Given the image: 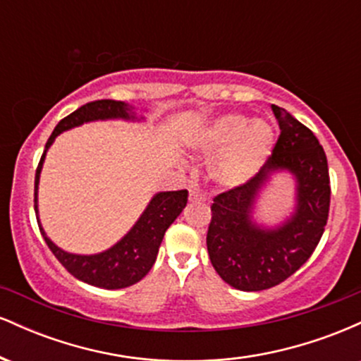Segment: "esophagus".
<instances>
[{
    "instance_id": "obj_1",
    "label": "esophagus",
    "mask_w": 361,
    "mask_h": 361,
    "mask_svg": "<svg viewBox=\"0 0 361 361\" xmlns=\"http://www.w3.org/2000/svg\"><path fill=\"white\" fill-rule=\"evenodd\" d=\"M204 200H205V198H204V195H202V193L195 192V190L190 192V202H204Z\"/></svg>"
}]
</instances>
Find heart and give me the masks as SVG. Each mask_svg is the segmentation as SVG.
Masks as SVG:
<instances>
[{
  "instance_id": "heart-1",
  "label": "heart",
  "mask_w": 361,
  "mask_h": 361,
  "mask_svg": "<svg viewBox=\"0 0 361 361\" xmlns=\"http://www.w3.org/2000/svg\"><path fill=\"white\" fill-rule=\"evenodd\" d=\"M273 127L264 120L246 115H224L210 123L197 139V147L210 161V175L224 186L244 185L256 176L270 156Z\"/></svg>"
}]
</instances>
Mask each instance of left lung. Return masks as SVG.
<instances>
[{
	"label": "left lung",
	"mask_w": 361,
	"mask_h": 361,
	"mask_svg": "<svg viewBox=\"0 0 361 361\" xmlns=\"http://www.w3.org/2000/svg\"><path fill=\"white\" fill-rule=\"evenodd\" d=\"M280 135L271 156L247 183L214 197L207 250L219 276L231 287L258 292L292 276L310 258L329 217L331 185L326 152L312 130L271 105ZM288 169L298 178V212L280 230L261 231L249 214L267 175Z\"/></svg>",
	"instance_id": "obj_1"
}]
</instances>
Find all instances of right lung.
<instances>
[{
  "instance_id": "add662e5",
  "label": "right lung",
  "mask_w": 361,
  "mask_h": 361,
  "mask_svg": "<svg viewBox=\"0 0 361 361\" xmlns=\"http://www.w3.org/2000/svg\"><path fill=\"white\" fill-rule=\"evenodd\" d=\"M128 106L123 102L115 100H94L86 103L73 111L71 115L64 117L57 123L54 132L45 144V151L51 147L54 139L61 134V132L68 130V128L81 126L82 122H90V120H103V118H128ZM45 151L40 163L35 171V193H34V207L37 212V185H39L40 169L45 157ZM186 202H188V192L186 190H176V192H163L157 193L140 215V219L130 229L122 241L110 247L109 251L100 252V255L91 256H80V255H69V252L59 250L51 239L44 233L42 226L40 233H42L45 243H47L49 250L56 256L57 261L66 268L73 276L78 280L85 281V283L94 285L100 288H126L130 285L137 283L147 275L149 270L154 264L157 251H159L161 241H163L164 233L181 210L185 209Z\"/></svg>"
}]
</instances>
